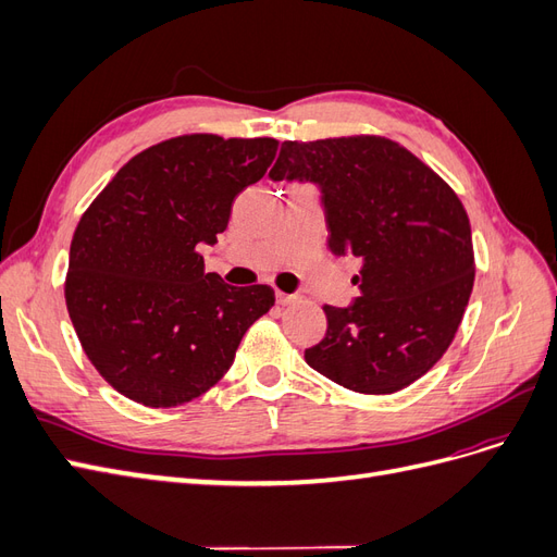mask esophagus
<instances>
[{
  "label": "esophagus",
  "instance_id": "obj_1",
  "mask_svg": "<svg viewBox=\"0 0 557 557\" xmlns=\"http://www.w3.org/2000/svg\"><path fill=\"white\" fill-rule=\"evenodd\" d=\"M297 299V295H288V293H276V301L281 307H288V305H293V301Z\"/></svg>",
  "mask_w": 557,
  "mask_h": 557
}]
</instances>
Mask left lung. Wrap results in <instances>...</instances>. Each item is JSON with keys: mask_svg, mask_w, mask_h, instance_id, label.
I'll use <instances>...</instances> for the list:
<instances>
[{"mask_svg": "<svg viewBox=\"0 0 557 557\" xmlns=\"http://www.w3.org/2000/svg\"><path fill=\"white\" fill-rule=\"evenodd\" d=\"M272 181L323 188L327 250L362 260L360 297L325 305V339L307 364L352 393L391 395L442 360L474 288L460 197L432 166L379 134L283 141Z\"/></svg>", "mask_w": 557, "mask_h": 557, "instance_id": "obj_1", "label": "left lung"}]
</instances>
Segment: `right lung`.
I'll return each mask as SVG.
<instances>
[{
	"label": "right lung",
	"mask_w": 557,
	"mask_h": 557,
	"mask_svg": "<svg viewBox=\"0 0 557 557\" xmlns=\"http://www.w3.org/2000/svg\"><path fill=\"white\" fill-rule=\"evenodd\" d=\"M278 141L181 134L127 160L76 225L64 301L88 360L113 391L150 409L205 395L274 288L205 274L199 244L225 232L237 195Z\"/></svg>",
	"instance_id": "obj_1"
}]
</instances>
